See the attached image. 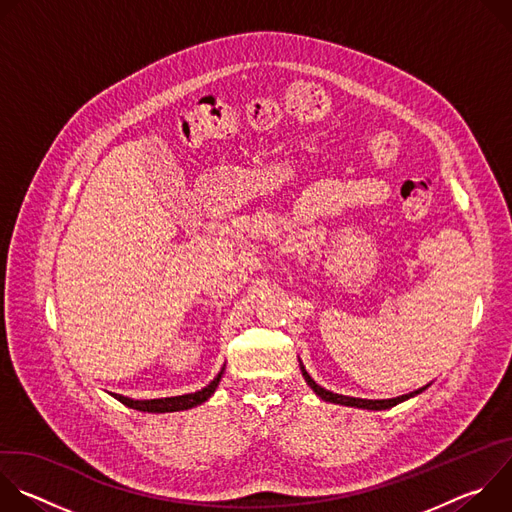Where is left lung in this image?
<instances>
[{
	"label": "left lung",
	"mask_w": 512,
	"mask_h": 512,
	"mask_svg": "<svg viewBox=\"0 0 512 512\" xmlns=\"http://www.w3.org/2000/svg\"><path fill=\"white\" fill-rule=\"evenodd\" d=\"M302 375H304V379L308 381V385L316 391V395L322 397L324 401L340 403V405H348V407H360V409H377V411L389 409V407H393V405H397V403H401V401H405V399H409V397H413V395H417V393H421V391L425 389V387H421V389H417V391H413V393H409V395H401V397H395V399H356V397H346V395H338V393H332V391L322 389L320 385H316V383L312 381V377L306 373L304 367H302Z\"/></svg>",
	"instance_id": "8db88e82"
}]
</instances>
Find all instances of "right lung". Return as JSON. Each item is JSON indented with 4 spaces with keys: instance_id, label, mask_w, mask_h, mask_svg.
<instances>
[{
    "instance_id": "obj_1",
    "label": "right lung",
    "mask_w": 512,
    "mask_h": 512,
    "mask_svg": "<svg viewBox=\"0 0 512 512\" xmlns=\"http://www.w3.org/2000/svg\"><path fill=\"white\" fill-rule=\"evenodd\" d=\"M223 371L214 377V381H210V385H206L202 391L190 393V395H180V397H166V399H150V401H135L123 395H113L117 401H121L123 405L137 409V411H148V413H168V411H184L190 407H196L200 403H204L214 391L218 381H221Z\"/></svg>"
}]
</instances>
